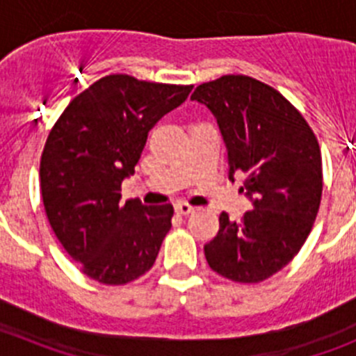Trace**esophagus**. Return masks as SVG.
Listing matches in <instances>:
<instances>
[{"mask_svg":"<svg viewBox=\"0 0 356 356\" xmlns=\"http://www.w3.org/2000/svg\"><path fill=\"white\" fill-rule=\"evenodd\" d=\"M175 210L178 216H188L191 212H194V207H191L188 203H176Z\"/></svg>","mask_w":356,"mask_h":356,"instance_id":"obj_1","label":"esophagus"}]
</instances>
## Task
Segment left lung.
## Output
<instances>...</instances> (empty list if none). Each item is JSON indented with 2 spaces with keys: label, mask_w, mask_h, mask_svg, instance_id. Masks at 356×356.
Returning <instances> with one entry per match:
<instances>
[{
  "label": "left lung",
  "mask_w": 356,
  "mask_h": 356,
  "mask_svg": "<svg viewBox=\"0 0 356 356\" xmlns=\"http://www.w3.org/2000/svg\"><path fill=\"white\" fill-rule=\"evenodd\" d=\"M193 99L212 110L228 147L229 180L254 210L241 222L219 216L205 246L210 269L237 284H260L284 269L307 241L319 212L323 160L317 137L301 112L271 85L226 74L197 85Z\"/></svg>",
  "instance_id": "left-lung-1"
}]
</instances>
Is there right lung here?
<instances>
[{
	"label": "right lung",
	"mask_w": 356,
	"mask_h": 356,
	"mask_svg": "<svg viewBox=\"0 0 356 356\" xmlns=\"http://www.w3.org/2000/svg\"><path fill=\"white\" fill-rule=\"evenodd\" d=\"M191 90L108 74L78 94L49 131L39 171L44 210L69 257L99 284L124 285L155 264L175 210L121 203V184L151 128Z\"/></svg>",
	"instance_id": "obj_1"
}]
</instances>
